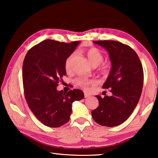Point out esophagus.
Returning a JSON list of instances; mask_svg holds the SVG:
<instances>
[{
  "instance_id": "esophagus-1",
  "label": "esophagus",
  "mask_w": 158,
  "mask_h": 158,
  "mask_svg": "<svg viewBox=\"0 0 158 158\" xmlns=\"http://www.w3.org/2000/svg\"><path fill=\"white\" fill-rule=\"evenodd\" d=\"M84 97H85V98H89V97H90V95L89 94V93H87V92H84Z\"/></svg>"
}]
</instances>
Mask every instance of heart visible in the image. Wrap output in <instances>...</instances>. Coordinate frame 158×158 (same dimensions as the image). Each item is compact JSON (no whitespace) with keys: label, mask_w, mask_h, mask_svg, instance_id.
<instances>
[{"label":"heart","mask_w":158,"mask_h":158,"mask_svg":"<svg viewBox=\"0 0 158 158\" xmlns=\"http://www.w3.org/2000/svg\"><path fill=\"white\" fill-rule=\"evenodd\" d=\"M74 56H75V53H73L70 56H69L68 58L66 59L65 63V68L67 72H69L71 70L72 63H73ZM87 56L88 58H89L90 63L93 67H97L100 65L104 60L102 53L97 48H91V49L88 50ZM110 72L111 68L109 65H103L101 67L100 73L103 77H108L109 74H110ZM75 83L79 86H81L82 88H86L89 84H94V81L85 78H78L75 80Z\"/></svg>","instance_id":"b5f03b06"}]
</instances>
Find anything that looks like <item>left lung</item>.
Segmentation results:
<instances>
[{"label": "left lung", "instance_id": "8db88e82", "mask_svg": "<svg viewBox=\"0 0 158 158\" xmlns=\"http://www.w3.org/2000/svg\"><path fill=\"white\" fill-rule=\"evenodd\" d=\"M105 48L111 60L109 75L103 89H110L111 96L95 95L99 106L92 111L93 118L102 126L115 127L130 116L142 91L143 71L139 58L130 47L114 40L93 41Z\"/></svg>", "mask_w": 158, "mask_h": 158}]
</instances>
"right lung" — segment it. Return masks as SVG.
I'll use <instances>...</instances> for the list:
<instances>
[{
  "label": "right lung",
  "instance_id": "right-lung-1",
  "mask_svg": "<svg viewBox=\"0 0 158 158\" xmlns=\"http://www.w3.org/2000/svg\"><path fill=\"white\" fill-rule=\"evenodd\" d=\"M79 43L46 40L26 53L23 63L25 98L35 116L46 126L58 127L65 124L72 114L73 102L84 98L81 90L64 93L56 89L66 74V59Z\"/></svg>",
  "mask_w": 158,
  "mask_h": 158
}]
</instances>
